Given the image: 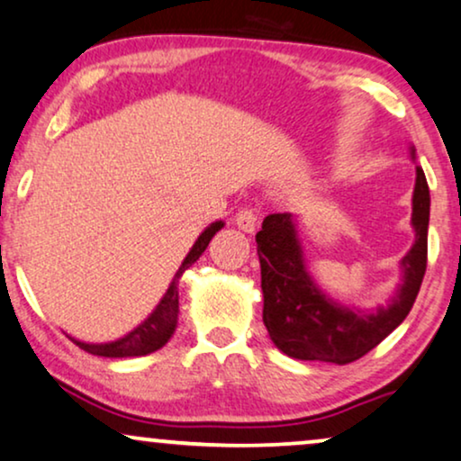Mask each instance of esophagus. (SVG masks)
I'll return each instance as SVG.
<instances>
[{
    "label": "esophagus",
    "mask_w": 461,
    "mask_h": 461,
    "mask_svg": "<svg viewBox=\"0 0 461 461\" xmlns=\"http://www.w3.org/2000/svg\"><path fill=\"white\" fill-rule=\"evenodd\" d=\"M236 225L240 227L242 231H247V234H250V231H255V227L259 225V214L255 208H242V211L236 212Z\"/></svg>",
    "instance_id": "esophagus-1"
}]
</instances>
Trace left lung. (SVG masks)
Returning <instances> with one entry per match:
<instances>
[{
    "instance_id": "1",
    "label": "left lung",
    "mask_w": 461,
    "mask_h": 461,
    "mask_svg": "<svg viewBox=\"0 0 461 461\" xmlns=\"http://www.w3.org/2000/svg\"><path fill=\"white\" fill-rule=\"evenodd\" d=\"M429 189L417 167L412 225L417 240L404 259V283L398 295L376 312H353L325 298L308 276L289 212L267 214L255 236L261 264L264 323L272 342L285 355L304 361L345 366L381 345L415 304L428 266Z\"/></svg>"
}]
</instances>
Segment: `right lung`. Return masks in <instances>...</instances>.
Returning a JSON list of instances; mask_svg holds the SVG:
<instances>
[{"instance_id":"add662e5","label":"right lung","mask_w":461,"mask_h":461,"mask_svg":"<svg viewBox=\"0 0 461 461\" xmlns=\"http://www.w3.org/2000/svg\"><path fill=\"white\" fill-rule=\"evenodd\" d=\"M221 227H223V223L217 221V223H212L202 231V236L195 240L194 249H191L187 258H185L183 266L178 267L176 276H174L172 285L167 287L166 295H163L155 311L150 312L147 321L138 325L136 330L130 331L125 338H121V340L106 342V345H86V342L72 340L74 345H78L83 351L91 355H100V357H140V355H149L166 345L174 334V330H176L178 321V278L183 276V272L187 270L191 264H195V261L200 259V255L206 250L208 242L212 240V236L217 234Z\"/></svg>"}]
</instances>
